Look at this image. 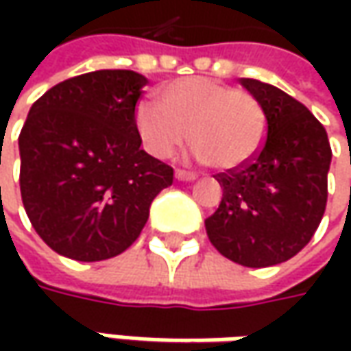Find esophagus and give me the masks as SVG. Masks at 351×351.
I'll return each mask as SVG.
<instances>
[{
  "label": "esophagus",
  "mask_w": 351,
  "mask_h": 351,
  "mask_svg": "<svg viewBox=\"0 0 351 351\" xmlns=\"http://www.w3.org/2000/svg\"><path fill=\"white\" fill-rule=\"evenodd\" d=\"M176 178L180 182H193V180H197V173L195 171H185V169H176Z\"/></svg>",
  "instance_id": "obj_1"
}]
</instances>
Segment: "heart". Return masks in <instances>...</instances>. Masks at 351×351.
Instances as JSON below:
<instances>
[{"label":"heart","mask_w":351,"mask_h":351,"mask_svg":"<svg viewBox=\"0 0 351 351\" xmlns=\"http://www.w3.org/2000/svg\"><path fill=\"white\" fill-rule=\"evenodd\" d=\"M160 107L141 103L134 123L146 150L171 158L187 136L203 162L238 168L260 152L265 138V111L252 93L210 77H183L158 95Z\"/></svg>","instance_id":"heart-1"}]
</instances>
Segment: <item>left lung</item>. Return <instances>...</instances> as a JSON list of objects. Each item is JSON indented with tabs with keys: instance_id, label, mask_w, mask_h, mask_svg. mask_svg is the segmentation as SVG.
Instances as JSON below:
<instances>
[{
	"instance_id": "8db88e82",
	"label": "left lung",
	"mask_w": 351,
	"mask_h": 351,
	"mask_svg": "<svg viewBox=\"0 0 351 351\" xmlns=\"http://www.w3.org/2000/svg\"><path fill=\"white\" fill-rule=\"evenodd\" d=\"M240 84L262 103L267 136L250 162L215 176L223 201L205 228L224 258L267 267L291 260L317 232L332 150L324 127L303 103L260 80Z\"/></svg>"
}]
</instances>
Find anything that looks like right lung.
I'll return each instance as SVG.
<instances>
[{"mask_svg": "<svg viewBox=\"0 0 351 351\" xmlns=\"http://www.w3.org/2000/svg\"><path fill=\"white\" fill-rule=\"evenodd\" d=\"M144 75L97 70L50 88L21 128V199L50 248L77 262L119 256L141 236L173 168L141 150Z\"/></svg>", "mask_w": 351, "mask_h": 351, "instance_id": "add662e5", "label": "right lung"}]
</instances>
